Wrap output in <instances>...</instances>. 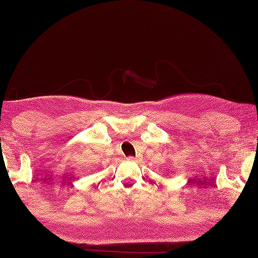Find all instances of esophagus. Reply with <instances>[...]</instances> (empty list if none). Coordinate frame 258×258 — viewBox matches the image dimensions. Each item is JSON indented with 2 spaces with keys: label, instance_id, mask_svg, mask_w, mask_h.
<instances>
[{
  "label": "esophagus",
  "instance_id": "34e87169",
  "mask_svg": "<svg viewBox=\"0 0 258 258\" xmlns=\"http://www.w3.org/2000/svg\"><path fill=\"white\" fill-rule=\"evenodd\" d=\"M126 159H127L128 161H132V162H136V161H138V159H137L136 157H127Z\"/></svg>",
  "mask_w": 258,
  "mask_h": 258
}]
</instances>
